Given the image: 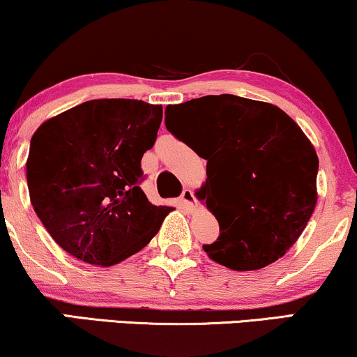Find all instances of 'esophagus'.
Segmentation results:
<instances>
[{"label":"esophagus","instance_id":"1","mask_svg":"<svg viewBox=\"0 0 357 357\" xmlns=\"http://www.w3.org/2000/svg\"><path fill=\"white\" fill-rule=\"evenodd\" d=\"M181 202H183V206L186 207V209L194 211V204H196V197H194V192L191 191V189L186 188L181 192Z\"/></svg>","mask_w":357,"mask_h":357}]
</instances>
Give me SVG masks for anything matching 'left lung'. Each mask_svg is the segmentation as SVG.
I'll return each instance as SVG.
<instances>
[{
  "instance_id": "1",
  "label": "left lung",
  "mask_w": 357,
  "mask_h": 357,
  "mask_svg": "<svg viewBox=\"0 0 357 357\" xmlns=\"http://www.w3.org/2000/svg\"><path fill=\"white\" fill-rule=\"evenodd\" d=\"M166 128L207 160L196 192L219 222L202 245L224 267L249 272L282 259L317 206L318 156L282 108L237 96L168 105Z\"/></svg>"
}]
</instances>
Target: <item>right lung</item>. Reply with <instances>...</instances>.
<instances>
[{
    "instance_id": "obj_1",
    "label": "right lung",
    "mask_w": 357,
    "mask_h": 357,
    "mask_svg": "<svg viewBox=\"0 0 357 357\" xmlns=\"http://www.w3.org/2000/svg\"><path fill=\"white\" fill-rule=\"evenodd\" d=\"M163 107L98 98L44 121L31 138V204L59 245L85 264L112 267L146 247L169 206H153L139 183Z\"/></svg>"
}]
</instances>
